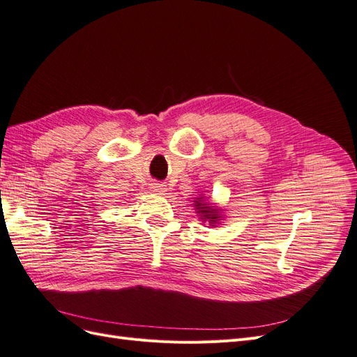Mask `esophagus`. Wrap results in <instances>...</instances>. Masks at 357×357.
<instances>
[{"label": "esophagus", "mask_w": 357, "mask_h": 357, "mask_svg": "<svg viewBox=\"0 0 357 357\" xmlns=\"http://www.w3.org/2000/svg\"><path fill=\"white\" fill-rule=\"evenodd\" d=\"M151 189L153 192H156V193H160V195L167 192V186H165V184H162V183H152L151 184Z\"/></svg>", "instance_id": "esophagus-1"}]
</instances>
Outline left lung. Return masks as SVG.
I'll return each mask as SVG.
<instances>
[{"label":"left lung","instance_id":"obj_1","mask_svg":"<svg viewBox=\"0 0 357 357\" xmlns=\"http://www.w3.org/2000/svg\"><path fill=\"white\" fill-rule=\"evenodd\" d=\"M193 206H195V211L197 213L199 220H201L202 222H209L211 227H217L220 224V221L225 218L222 213V209L218 208L217 205H213L211 201H208L206 196H204V195L195 199Z\"/></svg>","mask_w":357,"mask_h":357}]
</instances>
